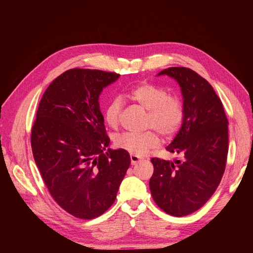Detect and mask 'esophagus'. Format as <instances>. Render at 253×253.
Masks as SVG:
<instances>
[{
	"mask_svg": "<svg viewBox=\"0 0 253 253\" xmlns=\"http://www.w3.org/2000/svg\"><path fill=\"white\" fill-rule=\"evenodd\" d=\"M140 160H141L140 157L135 156V155H131V165H132V166L137 165V164H138V163L140 162Z\"/></svg>",
	"mask_w": 253,
	"mask_h": 253,
	"instance_id": "1",
	"label": "esophagus"
}]
</instances>
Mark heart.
<instances>
[{
	"instance_id": "obj_1",
	"label": "heart",
	"mask_w": 253,
	"mask_h": 253,
	"mask_svg": "<svg viewBox=\"0 0 253 253\" xmlns=\"http://www.w3.org/2000/svg\"><path fill=\"white\" fill-rule=\"evenodd\" d=\"M142 109L148 111L145 127L153 128L160 135L169 138L178 131L183 120V105L179 98L169 96L167 89L150 82H143L129 89L126 94ZM122 101L115 97L105 106L104 120L106 125L115 127L119 122ZM114 143L135 156H144L158 147L159 137L154 131L144 133H122L115 137Z\"/></svg>"
}]
</instances>
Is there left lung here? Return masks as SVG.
I'll return each mask as SVG.
<instances>
[{
  "instance_id": "1",
  "label": "left lung",
  "mask_w": 253,
  "mask_h": 253,
  "mask_svg": "<svg viewBox=\"0 0 253 253\" xmlns=\"http://www.w3.org/2000/svg\"><path fill=\"white\" fill-rule=\"evenodd\" d=\"M167 75L179 84L183 99L181 127L167 151L178 154L173 162L152 158L153 200L174 216L198 210L215 192L225 172L228 119L211 84L187 67H169Z\"/></svg>"
}]
</instances>
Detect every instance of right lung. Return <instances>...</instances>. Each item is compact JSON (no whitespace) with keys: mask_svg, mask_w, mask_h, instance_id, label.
Here are the masks:
<instances>
[{"mask_svg":"<svg viewBox=\"0 0 253 253\" xmlns=\"http://www.w3.org/2000/svg\"><path fill=\"white\" fill-rule=\"evenodd\" d=\"M118 74L73 68L45 90L32 128L36 165L53 200L75 217L100 216L116 200L131 164L124 150L106 149L99 96Z\"/></svg>","mask_w":253,"mask_h":253,"instance_id":"right-lung-1","label":"right lung"}]
</instances>
